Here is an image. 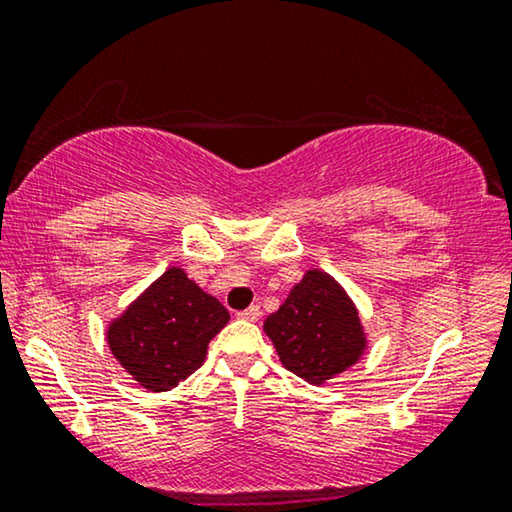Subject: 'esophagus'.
<instances>
[{
  "instance_id": "1",
  "label": "esophagus",
  "mask_w": 512,
  "mask_h": 512,
  "mask_svg": "<svg viewBox=\"0 0 512 512\" xmlns=\"http://www.w3.org/2000/svg\"><path fill=\"white\" fill-rule=\"evenodd\" d=\"M261 307L258 305H251V307H247V310H242V312H237V317L240 319H244V321H258L261 319Z\"/></svg>"
}]
</instances>
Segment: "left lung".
I'll return each instance as SVG.
<instances>
[{
  "mask_svg": "<svg viewBox=\"0 0 512 512\" xmlns=\"http://www.w3.org/2000/svg\"><path fill=\"white\" fill-rule=\"evenodd\" d=\"M263 328L284 368L310 384H324L347 370L366 347L354 303L319 270H310L293 286Z\"/></svg>",
  "mask_w": 512,
  "mask_h": 512,
  "instance_id": "8db88e82",
  "label": "left lung"
}]
</instances>
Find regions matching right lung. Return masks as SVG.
<instances>
[{
    "instance_id": "add662e5",
    "label": "right lung",
    "mask_w": 512,
    "mask_h": 512,
    "mask_svg": "<svg viewBox=\"0 0 512 512\" xmlns=\"http://www.w3.org/2000/svg\"><path fill=\"white\" fill-rule=\"evenodd\" d=\"M230 314L181 268L156 279L109 328L121 366L151 391H167L202 366L209 340Z\"/></svg>"
}]
</instances>
